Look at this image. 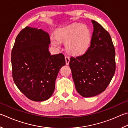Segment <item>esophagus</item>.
I'll return each mask as SVG.
<instances>
[{
  "instance_id": "obj_1",
  "label": "esophagus",
  "mask_w": 128,
  "mask_h": 128,
  "mask_svg": "<svg viewBox=\"0 0 128 128\" xmlns=\"http://www.w3.org/2000/svg\"><path fill=\"white\" fill-rule=\"evenodd\" d=\"M65 59H66V65H69V62H70V58H69L68 56H66L65 57Z\"/></svg>"
}]
</instances>
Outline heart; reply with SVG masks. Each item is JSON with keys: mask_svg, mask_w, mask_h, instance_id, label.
Returning <instances> with one entry per match:
<instances>
[{"mask_svg": "<svg viewBox=\"0 0 128 128\" xmlns=\"http://www.w3.org/2000/svg\"><path fill=\"white\" fill-rule=\"evenodd\" d=\"M56 36H51V43L59 48L61 41L66 42V48L71 54L79 55L84 53L89 48L91 41V32L87 26L74 24L58 29Z\"/></svg>", "mask_w": 128, "mask_h": 128, "instance_id": "heart-1", "label": "heart"}]
</instances>
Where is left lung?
Returning a JSON list of instances; mask_svg holds the SVG:
<instances>
[{
    "label": "left lung",
    "mask_w": 128,
    "mask_h": 128,
    "mask_svg": "<svg viewBox=\"0 0 128 128\" xmlns=\"http://www.w3.org/2000/svg\"><path fill=\"white\" fill-rule=\"evenodd\" d=\"M90 46L82 56L72 57L69 66L76 91L84 97L105 90L114 76L115 51L108 32L94 20Z\"/></svg>",
    "instance_id": "left-lung-1"
}]
</instances>
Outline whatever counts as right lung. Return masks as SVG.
Wrapping results in <instances>:
<instances>
[{
	"label": "right lung",
	"instance_id": "add662e5",
	"mask_svg": "<svg viewBox=\"0 0 128 128\" xmlns=\"http://www.w3.org/2000/svg\"><path fill=\"white\" fill-rule=\"evenodd\" d=\"M49 34L42 29L26 27L16 38L11 55L13 80L20 92L34 101L50 98L64 55H52Z\"/></svg>",
	"mask_w": 128,
	"mask_h": 128
}]
</instances>
